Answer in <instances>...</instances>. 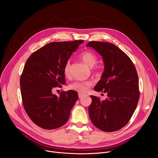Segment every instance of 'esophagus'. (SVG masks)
<instances>
[{"label":"esophagus","mask_w":158,"mask_h":158,"mask_svg":"<svg viewBox=\"0 0 158 158\" xmlns=\"http://www.w3.org/2000/svg\"><path fill=\"white\" fill-rule=\"evenodd\" d=\"M85 96V94H82V93H79L78 94V96H79V98H81L82 97H83V96Z\"/></svg>","instance_id":"34e87169"}]
</instances>
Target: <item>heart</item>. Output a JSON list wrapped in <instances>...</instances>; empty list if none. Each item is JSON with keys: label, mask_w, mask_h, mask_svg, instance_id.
<instances>
[{"label": "heart", "mask_w": 158, "mask_h": 158, "mask_svg": "<svg viewBox=\"0 0 158 158\" xmlns=\"http://www.w3.org/2000/svg\"><path fill=\"white\" fill-rule=\"evenodd\" d=\"M80 58L90 67H94L98 62L97 56L91 51H85L80 55ZM71 62L69 60L67 61L64 67V73L66 77H69L71 75ZM93 73L97 74L98 71L97 69H93ZM93 85V82L91 81H75L69 85V88L73 91H76L79 93H85L89 87Z\"/></svg>", "instance_id": "obj_1"}]
</instances>
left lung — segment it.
Returning a JSON list of instances; mask_svg holds the SVG:
<instances>
[{"label":"left lung","instance_id":"8db88e82","mask_svg":"<svg viewBox=\"0 0 158 158\" xmlns=\"http://www.w3.org/2000/svg\"><path fill=\"white\" fill-rule=\"evenodd\" d=\"M87 46L94 48L102 57L104 71L94 90L107 96L104 101L90 96L92 99L89 107L90 119L101 131H116L127 124L139 101L136 67L128 56L113 44L91 41Z\"/></svg>","mask_w":158,"mask_h":158}]
</instances>
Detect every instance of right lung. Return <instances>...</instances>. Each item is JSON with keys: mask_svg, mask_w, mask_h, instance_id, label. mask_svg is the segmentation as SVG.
Segmentation results:
<instances>
[{"mask_svg": "<svg viewBox=\"0 0 158 158\" xmlns=\"http://www.w3.org/2000/svg\"><path fill=\"white\" fill-rule=\"evenodd\" d=\"M83 40L54 42L33 52L27 60L20 79L21 96L28 116L39 127L54 129L65 124L78 99L73 90L53 94L65 84L64 67Z\"/></svg>", "mask_w": 158, "mask_h": 158, "instance_id": "obj_1", "label": "right lung"}]
</instances>
